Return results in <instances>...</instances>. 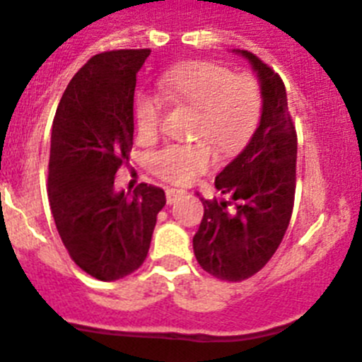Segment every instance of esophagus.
I'll return each instance as SVG.
<instances>
[{
    "mask_svg": "<svg viewBox=\"0 0 362 362\" xmlns=\"http://www.w3.org/2000/svg\"><path fill=\"white\" fill-rule=\"evenodd\" d=\"M185 194L184 189H165V202H168V205H173L175 202L178 200V198H182Z\"/></svg>",
    "mask_w": 362,
    "mask_h": 362,
    "instance_id": "obj_1",
    "label": "esophagus"
}]
</instances>
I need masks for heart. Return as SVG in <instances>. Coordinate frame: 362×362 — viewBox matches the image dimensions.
<instances>
[{"label":"heart","instance_id":"1","mask_svg":"<svg viewBox=\"0 0 362 362\" xmlns=\"http://www.w3.org/2000/svg\"><path fill=\"white\" fill-rule=\"evenodd\" d=\"M165 100L197 110L191 137L197 141L170 144L150 157L151 173L173 185H189L214 165V148L223 157L239 153L257 128L262 96L257 80L235 74L214 62H189L165 71L158 80ZM164 101L139 93L134 119L143 143L160 135Z\"/></svg>","mask_w":362,"mask_h":362}]
</instances>
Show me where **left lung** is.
<instances>
[{
    "instance_id": "obj_1",
    "label": "left lung",
    "mask_w": 362,
    "mask_h": 362,
    "mask_svg": "<svg viewBox=\"0 0 362 362\" xmlns=\"http://www.w3.org/2000/svg\"><path fill=\"white\" fill-rule=\"evenodd\" d=\"M255 71L262 114L241 153L216 177L221 200H205L192 238L197 261L216 279H250L273 257L288 230L295 202L296 130L279 74L253 53L234 49Z\"/></svg>"
}]
</instances>
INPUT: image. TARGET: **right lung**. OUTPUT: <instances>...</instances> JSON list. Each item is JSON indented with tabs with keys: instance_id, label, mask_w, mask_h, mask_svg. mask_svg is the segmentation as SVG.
Here are the masks:
<instances>
[{
	"instance_id": "add662e5",
	"label": "right lung",
	"mask_w": 362,
	"mask_h": 362,
	"mask_svg": "<svg viewBox=\"0 0 362 362\" xmlns=\"http://www.w3.org/2000/svg\"><path fill=\"white\" fill-rule=\"evenodd\" d=\"M150 49L94 55L74 74L57 107L48 197L64 246L80 268L103 282L130 275L150 250L160 187L116 189L114 178L134 144V93Z\"/></svg>"
}]
</instances>
